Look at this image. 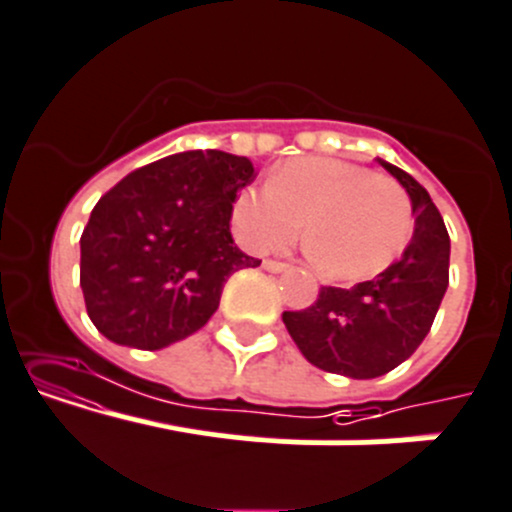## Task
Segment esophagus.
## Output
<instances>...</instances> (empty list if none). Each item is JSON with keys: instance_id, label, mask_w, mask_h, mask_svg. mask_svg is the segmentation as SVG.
<instances>
[{"instance_id": "34e87169", "label": "esophagus", "mask_w": 512, "mask_h": 512, "mask_svg": "<svg viewBox=\"0 0 512 512\" xmlns=\"http://www.w3.org/2000/svg\"><path fill=\"white\" fill-rule=\"evenodd\" d=\"M264 269H266V271H271V274H281V271L289 269V264H284V261L266 259V261H264Z\"/></svg>"}]
</instances>
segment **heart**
I'll return each mask as SVG.
<instances>
[{"instance_id": "heart-1", "label": "heart", "mask_w": 512, "mask_h": 512, "mask_svg": "<svg viewBox=\"0 0 512 512\" xmlns=\"http://www.w3.org/2000/svg\"><path fill=\"white\" fill-rule=\"evenodd\" d=\"M304 243L329 279L377 276L402 256L415 231L402 183L337 158H299L271 183L241 188L233 198V231L248 251Z\"/></svg>"}]
</instances>
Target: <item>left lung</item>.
<instances>
[{"mask_svg": "<svg viewBox=\"0 0 512 512\" xmlns=\"http://www.w3.org/2000/svg\"><path fill=\"white\" fill-rule=\"evenodd\" d=\"M407 188L415 236L402 259L352 289L321 286L311 306L284 311L299 352L314 367L352 379L392 372L425 342L450 281V236L430 193L397 165L379 160Z\"/></svg>", "mask_w": 512, "mask_h": 512, "instance_id": "8db88e82", "label": "left lung"}]
</instances>
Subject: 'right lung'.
I'll list each match as a JSON object with an SVG mask.
<instances>
[{
  "instance_id": "obj_1",
  "label": "right lung",
  "mask_w": 512,
  "mask_h": 512,
  "mask_svg": "<svg viewBox=\"0 0 512 512\" xmlns=\"http://www.w3.org/2000/svg\"><path fill=\"white\" fill-rule=\"evenodd\" d=\"M248 158L188 150L125 175L92 208L80 238L87 316L110 342L155 352L213 316L223 284L259 266L231 238Z\"/></svg>"
}]
</instances>
